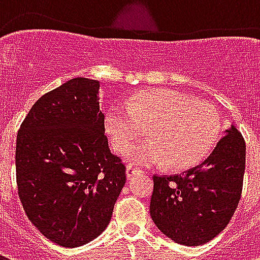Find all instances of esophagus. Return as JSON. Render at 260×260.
<instances>
[{
	"instance_id": "1",
	"label": "esophagus",
	"mask_w": 260,
	"mask_h": 260,
	"mask_svg": "<svg viewBox=\"0 0 260 260\" xmlns=\"http://www.w3.org/2000/svg\"><path fill=\"white\" fill-rule=\"evenodd\" d=\"M141 174H143V171H142V170L135 169L134 166H128V167H126V177H128L129 180L131 178H134L135 175H141Z\"/></svg>"
}]
</instances>
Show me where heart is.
Segmentation results:
<instances>
[{"mask_svg":"<svg viewBox=\"0 0 260 260\" xmlns=\"http://www.w3.org/2000/svg\"><path fill=\"white\" fill-rule=\"evenodd\" d=\"M114 145L125 150L149 131L152 141L125 152L135 166L191 169L207 157L221 132V118L212 104L170 90L153 89L132 96L128 106L114 103L106 114Z\"/></svg>","mask_w":260,"mask_h":260,"instance_id":"1","label":"heart"}]
</instances>
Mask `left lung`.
Segmentation results:
<instances>
[{
	"instance_id": "obj_1",
	"label": "left lung",
	"mask_w": 260,
	"mask_h": 260,
	"mask_svg": "<svg viewBox=\"0 0 260 260\" xmlns=\"http://www.w3.org/2000/svg\"><path fill=\"white\" fill-rule=\"evenodd\" d=\"M245 141L234 125L210 156L181 175L153 177L150 216L166 237L186 246L206 244L223 231L240 202Z\"/></svg>"
}]
</instances>
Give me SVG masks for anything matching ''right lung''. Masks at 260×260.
I'll return each instance as SVG.
<instances>
[{"instance_id":"obj_1","label":"right lung","mask_w":260,"mask_h":260,"mask_svg":"<svg viewBox=\"0 0 260 260\" xmlns=\"http://www.w3.org/2000/svg\"><path fill=\"white\" fill-rule=\"evenodd\" d=\"M99 90V80H67L33 104L16 138V184L27 218L65 248L107 229L126 180L104 135Z\"/></svg>"}]
</instances>
